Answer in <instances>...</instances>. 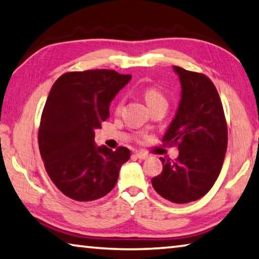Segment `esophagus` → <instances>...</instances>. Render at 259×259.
Returning <instances> with one entry per match:
<instances>
[{
    "instance_id": "34e87169",
    "label": "esophagus",
    "mask_w": 259,
    "mask_h": 259,
    "mask_svg": "<svg viewBox=\"0 0 259 259\" xmlns=\"http://www.w3.org/2000/svg\"><path fill=\"white\" fill-rule=\"evenodd\" d=\"M135 156L138 157V159H140V160H145V159H147V157H148V155L146 154V153H144V152H136L135 153Z\"/></svg>"
}]
</instances>
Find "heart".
<instances>
[{
	"label": "heart",
	"mask_w": 259,
	"mask_h": 259,
	"mask_svg": "<svg viewBox=\"0 0 259 259\" xmlns=\"http://www.w3.org/2000/svg\"><path fill=\"white\" fill-rule=\"evenodd\" d=\"M143 96L144 98H145V102L148 105V107H152L154 106V105L160 104V103H166L164 95L162 94L161 90L156 87H153V85L146 87L145 89L143 90ZM123 104H124V98H120L117 100L116 106H115V112H120L122 107H123Z\"/></svg>",
	"instance_id": "1"
}]
</instances>
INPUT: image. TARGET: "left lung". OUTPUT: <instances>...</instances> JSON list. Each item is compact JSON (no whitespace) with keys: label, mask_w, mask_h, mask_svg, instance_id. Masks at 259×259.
<instances>
[{"label":"left lung","mask_w":259,"mask_h":259,"mask_svg":"<svg viewBox=\"0 0 259 259\" xmlns=\"http://www.w3.org/2000/svg\"><path fill=\"white\" fill-rule=\"evenodd\" d=\"M182 84L176 116L162 143L178 146L175 161L161 157L163 170L152 178L154 190L174 203L207 194L221 172L227 148V124L218 91L202 73L174 66Z\"/></svg>","instance_id":"1"}]
</instances>
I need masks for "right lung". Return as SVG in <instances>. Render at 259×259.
Instances as JSON below:
<instances>
[{"label": "right lung", "mask_w": 259, "mask_h": 259, "mask_svg": "<svg viewBox=\"0 0 259 259\" xmlns=\"http://www.w3.org/2000/svg\"><path fill=\"white\" fill-rule=\"evenodd\" d=\"M130 74L113 69L68 72L52 85L43 108L38 147L52 183L68 198L88 202L111 192L130 151L95 145V129L109 117V105Z\"/></svg>", "instance_id": "add662e5"}]
</instances>
